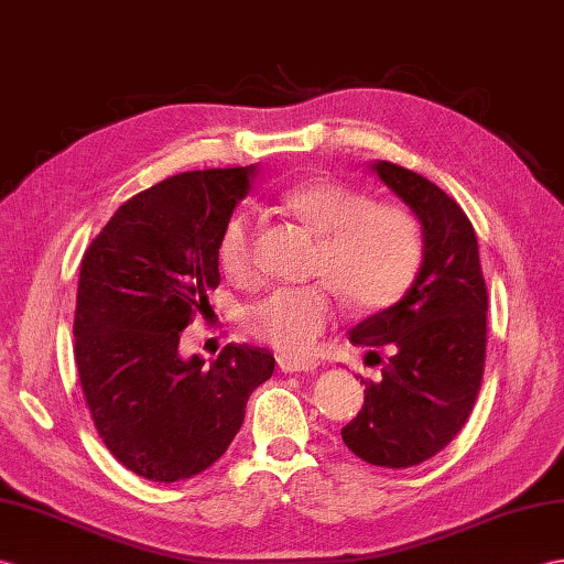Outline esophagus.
I'll list each match as a JSON object with an SVG mask.
<instances>
[{
  "label": "esophagus",
  "mask_w": 564,
  "mask_h": 564,
  "mask_svg": "<svg viewBox=\"0 0 564 564\" xmlns=\"http://www.w3.org/2000/svg\"><path fill=\"white\" fill-rule=\"evenodd\" d=\"M279 368L283 372H314L319 368V362L314 358H291V356H279Z\"/></svg>",
  "instance_id": "obj_1"
}]
</instances>
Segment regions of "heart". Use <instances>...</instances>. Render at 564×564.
<instances>
[{
	"label": "heart",
	"mask_w": 564,
	"mask_h": 564,
	"mask_svg": "<svg viewBox=\"0 0 564 564\" xmlns=\"http://www.w3.org/2000/svg\"><path fill=\"white\" fill-rule=\"evenodd\" d=\"M291 216L319 235L312 273L329 281L348 305L365 312L391 307L409 293L425 257L423 223L399 202H372L341 180H300L281 192ZM223 271L242 285L259 279L257 218L235 214L220 232ZM332 285H283L247 310L245 322L261 341L288 356L317 344L336 314Z\"/></svg>",
	"instance_id": "b5f03b06"
}]
</instances>
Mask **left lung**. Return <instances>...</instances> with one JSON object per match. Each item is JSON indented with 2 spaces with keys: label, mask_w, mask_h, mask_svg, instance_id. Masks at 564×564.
Listing matches in <instances>:
<instances>
[{
  "label": "left lung",
  "mask_w": 564,
  "mask_h": 564,
  "mask_svg": "<svg viewBox=\"0 0 564 564\" xmlns=\"http://www.w3.org/2000/svg\"><path fill=\"white\" fill-rule=\"evenodd\" d=\"M372 170L421 218L425 257L399 303L350 329V341L389 350L377 382L365 384L360 413L341 430L362 462L409 468L456 437L480 391L488 341V288L468 216L423 175L375 161Z\"/></svg>",
  "instance_id": "1"
}]
</instances>
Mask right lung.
<instances>
[{
	"instance_id": "add662e5",
	"label": "right lung",
	"mask_w": 564,
	"mask_h": 564,
	"mask_svg": "<svg viewBox=\"0 0 564 564\" xmlns=\"http://www.w3.org/2000/svg\"><path fill=\"white\" fill-rule=\"evenodd\" d=\"M254 165L192 170L117 208L82 261L74 356L98 435L137 476L175 482L230 447L264 348L228 344L212 365L180 356V332L220 283L218 242Z\"/></svg>"
}]
</instances>
